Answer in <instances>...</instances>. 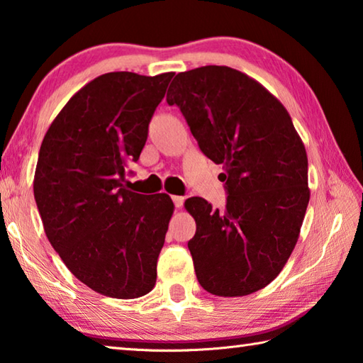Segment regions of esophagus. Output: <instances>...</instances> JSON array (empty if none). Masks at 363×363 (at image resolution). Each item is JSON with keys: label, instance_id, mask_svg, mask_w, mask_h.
Returning <instances> with one entry per match:
<instances>
[{"label": "esophagus", "instance_id": "34e87169", "mask_svg": "<svg viewBox=\"0 0 363 363\" xmlns=\"http://www.w3.org/2000/svg\"><path fill=\"white\" fill-rule=\"evenodd\" d=\"M171 199H173V203H174V206H176V208H181L182 204H184V196L174 195V196H171Z\"/></svg>", "mask_w": 363, "mask_h": 363}]
</instances>
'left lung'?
I'll return each mask as SVG.
<instances>
[{
	"instance_id": "8db88e82",
	"label": "left lung",
	"mask_w": 363,
	"mask_h": 363,
	"mask_svg": "<svg viewBox=\"0 0 363 363\" xmlns=\"http://www.w3.org/2000/svg\"><path fill=\"white\" fill-rule=\"evenodd\" d=\"M167 101L179 106L201 152L225 169L223 211L201 196L184 203L196 223L187 245L196 279L219 296L260 291L298 241L309 201L305 144L278 98L238 69L179 72Z\"/></svg>"
}]
</instances>
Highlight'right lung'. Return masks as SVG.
Returning <instances> with one entry per match:
<instances>
[{"label": "right lung", "instance_id": "add662e5", "mask_svg": "<svg viewBox=\"0 0 363 363\" xmlns=\"http://www.w3.org/2000/svg\"><path fill=\"white\" fill-rule=\"evenodd\" d=\"M173 76L95 77L69 98L39 149L33 192L45 236L79 281L113 298H138L157 281L174 204L123 181Z\"/></svg>", "mask_w": 363, "mask_h": 363}]
</instances>
